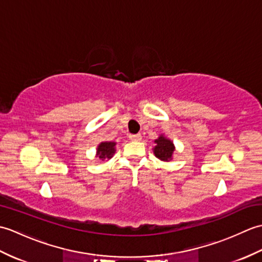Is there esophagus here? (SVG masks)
Instances as JSON below:
<instances>
[{
	"label": "esophagus",
	"mask_w": 262,
	"mask_h": 262,
	"mask_svg": "<svg viewBox=\"0 0 262 262\" xmlns=\"http://www.w3.org/2000/svg\"><path fill=\"white\" fill-rule=\"evenodd\" d=\"M129 140L133 142H138L142 140V135L141 134H134V135H130L129 136Z\"/></svg>",
	"instance_id": "obj_1"
}]
</instances>
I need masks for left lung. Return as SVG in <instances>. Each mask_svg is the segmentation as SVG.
Instances as JSON below:
<instances>
[{"label": "left lung", "mask_w": 262, "mask_h": 262, "mask_svg": "<svg viewBox=\"0 0 262 262\" xmlns=\"http://www.w3.org/2000/svg\"><path fill=\"white\" fill-rule=\"evenodd\" d=\"M154 143L157 144V146L154 147L155 157L162 161L171 160L172 153H173V151H174L173 143L162 135H161L158 140H155Z\"/></svg>", "instance_id": "1"}]
</instances>
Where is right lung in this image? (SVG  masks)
<instances>
[{
    "instance_id": "add662e5",
    "label": "right lung",
    "mask_w": 262,
    "mask_h": 262,
    "mask_svg": "<svg viewBox=\"0 0 262 262\" xmlns=\"http://www.w3.org/2000/svg\"><path fill=\"white\" fill-rule=\"evenodd\" d=\"M115 145L116 143L113 142H103L98 146V155L99 159H110L115 153Z\"/></svg>"
}]
</instances>
